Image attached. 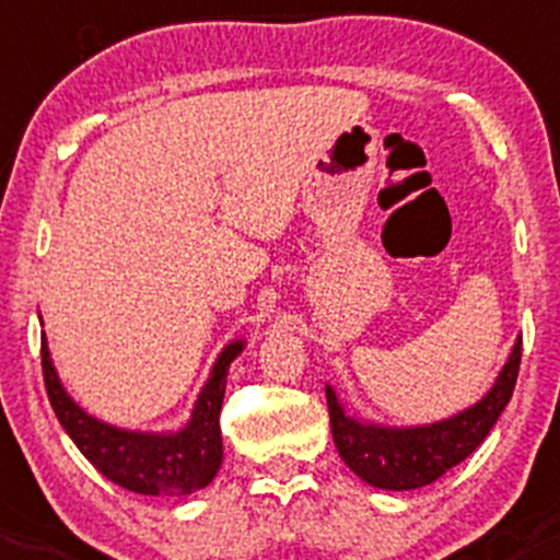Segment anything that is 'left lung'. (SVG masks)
Instances as JSON below:
<instances>
[{"label": "left lung", "instance_id": "1", "mask_svg": "<svg viewBox=\"0 0 560 560\" xmlns=\"http://www.w3.org/2000/svg\"><path fill=\"white\" fill-rule=\"evenodd\" d=\"M521 350L523 339L517 337L493 388L477 405L429 425L390 429L350 418L331 385H326L334 445L361 480L383 491H415L440 480L447 469L480 447L499 415L510 405L521 369Z\"/></svg>", "mask_w": 560, "mask_h": 560}]
</instances>
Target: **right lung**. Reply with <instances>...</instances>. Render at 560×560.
I'll use <instances>...</instances> for the list:
<instances>
[{"label": "right lung", "mask_w": 560, "mask_h": 560, "mask_svg": "<svg viewBox=\"0 0 560 560\" xmlns=\"http://www.w3.org/2000/svg\"><path fill=\"white\" fill-rule=\"evenodd\" d=\"M245 348L242 339L221 350L210 380L196 399L191 420L180 431L145 434L109 425L74 405L61 385L43 337V377L56 418L72 436L78 451L115 486L142 495H188L210 486L223 460L221 405L226 394V374Z\"/></svg>", "instance_id": "1"}]
</instances>
